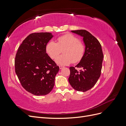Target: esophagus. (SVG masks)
<instances>
[{
    "mask_svg": "<svg viewBox=\"0 0 126 126\" xmlns=\"http://www.w3.org/2000/svg\"><path fill=\"white\" fill-rule=\"evenodd\" d=\"M59 69H63V68H64V67L63 66H59Z\"/></svg>",
    "mask_w": 126,
    "mask_h": 126,
    "instance_id": "esophagus-1",
    "label": "esophagus"
}]
</instances>
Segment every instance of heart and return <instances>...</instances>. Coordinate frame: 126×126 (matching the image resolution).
<instances>
[{
  "instance_id": "heart-1",
  "label": "heart",
  "mask_w": 126,
  "mask_h": 126,
  "mask_svg": "<svg viewBox=\"0 0 126 126\" xmlns=\"http://www.w3.org/2000/svg\"><path fill=\"white\" fill-rule=\"evenodd\" d=\"M63 50V55L56 59L60 65H67L74 62L78 63L84 54L85 46L78 38L71 33H67L59 37L57 43L54 40L49 41L46 46V51L52 59H56Z\"/></svg>"
}]
</instances>
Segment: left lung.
<instances>
[{
  "label": "left lung",
  "mask_w": 126,
  "mask_h": 126,
  "mask_svg": "<svg viewBox=\"0 0 126 126\" xmlns=\"http://www.w3.org/2000/svg\"><path fill=\"white\" fill-rule=\"evenodd\" d=\"M71 32L83 37L85 51L80 62L75 66L82 68V70L78 71L74 67H70L68 80L74 89L85 92L92 88L100 77L104 55L100 43L89 32L86 30Z\"/></svg>",
  "instance_id": "1"
}]
</instances>
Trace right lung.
I'll return each instance as SVG.
<instances>
[{
    "label": "right lung",
    "mask_w": 126,
    "mask_h": 126,
    "mask_svg": "<svg viewBox=\"0 0 126 126\" xmlns=\"http://www.w3.org/2000/svg\"><path fill=\"white\" fill-rule=\"evenodd\" d=\"M52 37L50 32L30 34L22 41L15 57V72L21 86L36 96L50 92L59 70L46 51V45Z\"/></svg>",
    "instance_id": "obj_1"
}]
</instances>
